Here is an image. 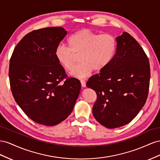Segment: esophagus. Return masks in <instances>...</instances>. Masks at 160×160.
I'll return each mask as SVG.
<instances>
[{
	"label": "esophagus",
	"mask_w": 160,
	"mask_h": 160,
	"mask_svg": "<svg viewBox=\"0 0 160 160\" xmlns=\"http://www.w3.org/2000/svg\"><path fill=\"white\" fill-rule=\"evenodd\" d=\"M80 83H81L82 87H83V88L86 87V82H85L84 80H80Z\"/></svg>",
	"instance_id": "1"
}]
</instances>
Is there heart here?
<instances>
[{
  "mask_svg": "<svg viewBox=\"0 0 160 160\" xmlns=\"http://www.w3.org/2000/svg\"><path fill=\"white\" fill-rule=\"evenodd\" d=\"M68 48L60 45L55 51V57L60 65L71 70L79 56L81 62L71 72L74 77L83 78L94 70L100 72L111 63L117 49V41L113 35H98L89 29H81L72 33L67 39Z\"/></svg>",
  "mask_w": 160,
  "mask_h": 160,
  "instance_id": "obj_1",
  "label": "heart"
}]
</instances>
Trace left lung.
I'll list each match as a JSON object with an SVG mask.
<instances>
[{
	"label": "left lung",
	"instance_id": "left-lung-1",
	"mask_svg": "<svg viewBox=\"0 0 160 160\" xmlns=\"http://www.w3.org/2000/svg\"><path fill=\"white\" fill-rule=\"evenodd\" d=\"M116 41L111 63L86 83L97 95L93 115L109 129L125 125L137 116L147 100L150 80L148 58L138 42L127 32Z\"/></svg>",
	"mask_w": 160,
	"mask_h": 160
}]
</instances>
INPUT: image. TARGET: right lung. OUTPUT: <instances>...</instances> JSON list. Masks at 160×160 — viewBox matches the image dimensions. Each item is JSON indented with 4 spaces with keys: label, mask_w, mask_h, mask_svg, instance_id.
Here are the masks:
<instances>
[{
    "label": "right lung",
    "mask_w": 160,
    "mask_h": 160,
    "mask_svg": "<svg viewBox=\"0 0 160 160\" xmlns=\"http://www.w3.org/2000/svg\"><path fill=\"white\" fill-rule=\"evenodd\" d=\"M66 34L61 27L31 31L17 45L10 60L13 97L26 115L41 125L53 126L64 121L80 92V81L68 78L55 57Z\"/></svg>",
    "instance_id": "right-lung-1"
}]
</instances>
